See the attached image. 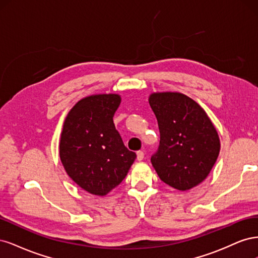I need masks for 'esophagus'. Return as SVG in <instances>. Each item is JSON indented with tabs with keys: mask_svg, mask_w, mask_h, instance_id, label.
Segmentation results:
<instances>
[{
	"mask_svg": "<svg viewBox=\"0 0 258 258\" xmlns=\"http://www.w3.org/2000/svg\"><path fill=\"white\" fill-rule=\"evenodd\" d=\"M137 158H138V160H143V158H144V153L142 152V151H139V152H137Z\"/></svg>",
	"mask_w": 258,
	"mask_h": 258,
	"instance_id": "34e87169",
	"label": "esophagus"
}]
</instances>
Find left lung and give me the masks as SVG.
<instances>
[{"instance_id": "left-lung-1", "label": "left lung", "mask_w": 258, "mask_h": 258, "mask_svg": "<svg viewBox=\"0 0 258 258\" xmlns=\"http://www.w3.org/2000/svg\"><path fill=\"white\" fill-rule=\"evenodd\" d=\"M148 101L160 134L152 165L163 183L190 189L208 176L217 159L216 129L204 108L182 93H153Z\"/></svg>"}]
</instances>
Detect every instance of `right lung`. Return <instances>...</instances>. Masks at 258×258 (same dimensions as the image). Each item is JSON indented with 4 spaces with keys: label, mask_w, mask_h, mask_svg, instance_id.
I'll return each mask as SVG.
<instances>
[{
    "label": "right lung",
    "mask_w": 258,
    "mask_h": 258,
    "mask_svg": "<svg viewBox=\"0 0 258 258\" xmlns=\"http://www.w3.org/2000/svg\"><path fill=\"white\" fill-rule=\"evenodd\" d=\"M118 95L81 100L68 114L60 139V159L83 189L104 196L126 177L137 154L124 146L113 117Z\"/></svg>",
    "instance_id": "obj_1"
}]
</instances>
